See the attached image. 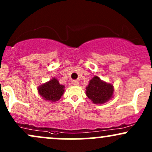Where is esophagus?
<instances>
[{
  "instance_id": "34e87169",
  "label": "esophagus",
  "mask_w": 152,
  "mask_h": 152,
  "mask_svg": "<svg viewBox=\"0 0 152 152\" xmlns=\"http://www.w3.org/2000/svg\"><path fill=\"white\" fill-rule=\"evenodd\" d=\"M72 84L74 85V86H78V84H79V82L77 80H74V81H72Z\"/></svg>"
}]
</instances>
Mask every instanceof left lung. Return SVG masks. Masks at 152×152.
Returning a JSON list of instances; mask_svg holds the SVG:
<instances>
[{
  "label": "left lung",
  "instance_id": "obj_1",
  "mask_svg": "<svg viewBox=\"0 0 152 152\" xmlns=\"http://www.w3.org/2000/svg\"><path fill=\"white\" fill-rule=\"evenodd\" d=\"M114 86L94 76L86 87V94L95 104H103L114 96Z\"/></svg>",
  "mask_w": 152,
  "mask_h": 152
}]
</instances>
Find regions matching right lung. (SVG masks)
<instances>
[{
	"label": "right lung",
	"instance_id": "right-lung-1",
	"mask_svg": "<svg viewBox=\"0 0 152 152\" xmlns=\"http://www.w3.org/2000/svg\"><path fill=\"white\" fill-rule=\"evenodd\" d=\"M64 91L65 86L60 84L58 80L55 77L38 87V92L40 96L45 101L51 103L58 101L61 98Z\"/></svg>",
	"mask_w": 152,
	"mask_h": 152
}]
</instances>
